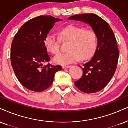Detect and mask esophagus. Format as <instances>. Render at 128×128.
I'll list each match as a JSON object with an SVG mask.
<instances>
[{"mask_svg": "<svg viewBox=\"0 0 128 128\" xmlns=\"http://www.w3.org/2000/svg\"><path fill=\"white\" fill-rule=\"evenodd\" d=\"M70 67H71L70 66H63L62 68H63V69H68Z\"/></svg>", "mask_w": 128, "mask_h": 128, "instance_id": "obj_1", "label": "esophagus"}]
</instances>
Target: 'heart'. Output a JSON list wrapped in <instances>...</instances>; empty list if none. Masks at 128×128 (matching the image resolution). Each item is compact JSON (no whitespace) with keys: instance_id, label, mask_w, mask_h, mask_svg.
Listing matches in <instances>:
<instances>
[{"instance_id":"1","label":"heart","mask_w":128,"mask_h":128,"mask_svg":"<svg viewBox=\"0 0 128 128\" xmlns=\"http://www.w3.org/2000/svg\"><path fill=\"white\" fill-rule=\"evenodd\" d=\"M60 39L69 41L68 52L60 53L54 56L55 64L66 65L78 62L80 59L86 60L91 58L95 53L97 46L96 32L91 30L76 26H69L59 32ZM60 39L54 34H48L46 37L44 44L50 53L56 54L59 52Z\"/></svg>"}]
</instances>
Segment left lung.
Instances as JSON below:
<instances>
[{
    "label": "left lung",
    "instance_id": "left-lung-1",
    "mask_svg": "<svg viewBox=\"0 0 128 128\" xmlns=\"http://www.w3.org/2000/svg\"><path fill=\"white\" fill-rule=\"evenodd\" d=\"M86 24L96 32L97 48L90 60L82 68L83 75L75 82L80 90L90 94L103 89L113 78L118 65L119 51L112 30L108 24L94 14L75 15L69 17Z\"/></svg>",
    "mask_w": 128,
    "mask_h": 128
}]
</instances>
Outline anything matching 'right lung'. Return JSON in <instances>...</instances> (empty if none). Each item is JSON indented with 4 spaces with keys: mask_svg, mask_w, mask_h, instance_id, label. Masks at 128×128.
<instances>
[{
    "mask_svg": "<svg viewBox=\"0 0 128 128\" xmlns=\"http://www.w3.org/2000/svg\"><path fill=\"white\" fill-rule=\"evenodd\" d=\"M61 20L52 16L36 17L24 24L12 41V68L19 81L29 90H46L53 83L55 74L62 70L60 65L42 64L50 59L44 44L46 37L55 24Z\"/></svg>",
    "mask_w": 128,
    "mask_h": 128,
    "instance_id": "1",
    "label": "right lung"
}]
</instances>
